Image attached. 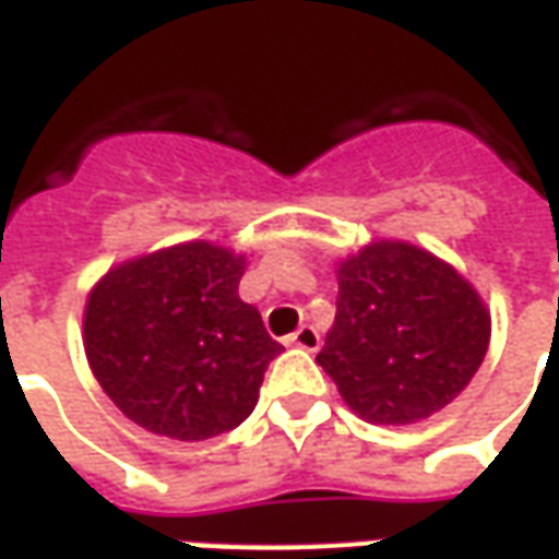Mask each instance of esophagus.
Instances as JSON below:
<instances>
[{"instance_id": "1", "label": "esophagus", "mask_w": 559, "mask_h": 559, "mask_svg": "<svg viewBox=\"0 0 559 559\" xmlns=\"http://www.w3.org/2000/svg\"><path fill=\"white\" fill-rule=\"evenodd\" d=\"M287 344L290 347H299V350L317 353L320 350V332L314 326H299L293 335H287Z\"/></svg>"}]
</instances>
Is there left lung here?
<instances>
[{
	"instance_id": "8db88e82",
	"label": "left lung",
	"mask_w": 559,
	"mask_h": 559,
	"mask_svg": "<svg viewBox=\"0 0 559 559\" xmlns=\"http://www.w3.org/2000/svg\"><path fill=\"white\" fill-rule=\"evenodd\" d=\"M338 308L317 353L371 425H413L467 389L491 344V311L452 263L404 239H371L335 263Z\"/></svg>"
}]
</instances>
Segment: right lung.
Returning <instances> with one entry per match:
<instances>
[{
    "label": "right lung",
    "instance_id": "add662e5",
    "mask_svg": "<svg viewBox=\"0 0 559 559\" xmlns=\"http://www.w3.org/2000/svg\"><path fill=\"white\" fill-rule=\"evenodd\" d=\"M245 266L242 251L191 239L128 257L95 281L83 308L86 362L140 428L194 443L251 416L284 347L239 299Z\"/></svg>",
    "mask_w": 559,
    "mask_h": 559
}]
</instances>
